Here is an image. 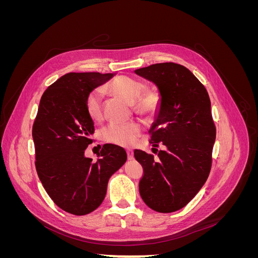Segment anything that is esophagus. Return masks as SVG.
I'll list each match as a JSON object with an SVG mask.
<instances>
[{"label": "esophagus", "mask_w": 258, "mask_h": 258, "mask_svg": "<svg viewBox=\"0 0 258 258\" xmlns=\"http://www.w3.org/2000/svg\"><path fill=\"white\" fill-rule=\"evenodd\" d=\"M127 156H128V160L134 159V152L131 150H127Z\"/></svg>", "instance_id": "obj_1"}]
</instances>
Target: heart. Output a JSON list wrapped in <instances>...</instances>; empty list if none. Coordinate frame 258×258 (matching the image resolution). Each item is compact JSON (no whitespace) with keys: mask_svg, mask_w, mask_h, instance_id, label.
<instances>
[{"mask_svg":"<svg viewBox=\"0 0 258 258\" xmlns=\"http://www.w3.org/2000/svg\"><path fill=\"white\" fill-rule=\"evenodd\" d=\"M105 88L114 95L134 102L135 111L142 115H153L160 105V93L154 88H144V85L134 77L121 75L108 83ZM86 110L93 121H100L103 116V95L100 89L92 90L86 99ZM141 135V126L137 122L111 123L102 131L106 142L117 145H132Z\"/></svg>","mask_w":258,"mask_h":258,"instance_id":"1","label":"heart"}]
</instances>
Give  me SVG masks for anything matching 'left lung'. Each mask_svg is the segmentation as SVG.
<instances>
[{
  "instance_id": "left-lung-1",
  "label": "left lung",
  "mask_w": 258,
  "mask_h": 258,
  "mask_svg": "<svg viewBox=\"0 0 258 258\" xmlns=\"http://www.w3.org/2000/svg\"><path fill=\"white\" fill-rule=\"evenodd\" d=\"M135 72L159 89L160 108L150 143L165 146L163 151L153 148L157 159L135 151L144 171L140 195L156 212H175L196 196L210 174L216 137L211 101L205 86L184 66L163 62Z\"/></svg>"
}]
</instances>
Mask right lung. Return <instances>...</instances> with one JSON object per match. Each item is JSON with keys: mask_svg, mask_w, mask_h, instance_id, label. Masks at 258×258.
Here are the masks:
<instances>
[{"mask_svg": "<svg viewBox=\"0 0 258 258\" xmlns=\"http://www.w3.org/2000/svg\"><path fill=\"white\" fill-rule=\"evenodd\" d=\"M113 76H61L44 91L33 123L37 175L54 204L74 215L88 214L102 204L108 179L127 160L126 151L114 144H104L97 161L85 156L95 132L86 99Z\"/></svg>", "mask_w": 258, "mask_h": 258, "instance_id": "obj_1", "label": "right lung"}]
</instances>
